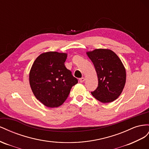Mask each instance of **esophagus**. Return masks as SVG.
Masks as SVG:
<instances>
[{"mask_svg": "<svg viewBox=\"0 0 149 149\" xmlns=\"http://www.w3.org/2000/svg\"><path fill=\"white\" fill-rule=\"evenodd\" d=\"M84 80H85V78L84 77H82V78L79 79V81H80V82H81V83L84 82Z\"/></svg>", "mask_w": 149, "mask_h": 149, "instance_id": "esophagus-1", "label": "esophagus"}]
</instances>
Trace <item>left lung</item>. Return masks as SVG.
Masks as SVG:
<instances>
[{
    "label": "left lung",
    "instance_id": "left-lung-1",
    "mask_svg": "<svg viewBox=\"0 0 149 149\" xmlns=\"http://www.w3.org/2000/svg\"><path fill=\"white\" fill-rule=\"evenodd\" d=\"M87 54L98 77V87L91 92L92 95L102 103L113 102L121 94L125 86L124 65L117 55L109 49H95Z\"/></svg>",
    "mask_w": 149,
    "mask_h": 149
}]
</instances>
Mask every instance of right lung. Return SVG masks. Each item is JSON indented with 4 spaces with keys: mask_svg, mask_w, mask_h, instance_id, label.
Returning <instances> with one entry per match:
<instances>
[{
    "mask_svg": "<svg viewBox=\"0 0 149 149\" xmlns=\"http://www.w3.org/2000/svg\"><path fill=\"white\" fill-rule=\"evenodd\" d=\"M67 55L57 52L40 54L33 62L29 74L32 91L37 100L48 107L61 105L78 80L67 69Z\"/></svg>",
    "mask_w": 149,
    "mask_h": 149,
    "instance_id": "obj_1",
    "label": "right lung"
}]
</instances>
